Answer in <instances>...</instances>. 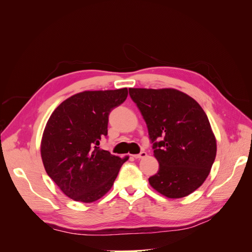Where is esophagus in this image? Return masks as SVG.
Returning a JSON list of instances; mask_svg holds the SVG:
<instances>
[{
	"label": "esophagus",
	"instance_id": "esophagus-1",
	"mask_svg": "<svg viewBox=\"0 0 252 252\" xmlns=\"http://www.w3.org/2000/svg\"><path fill=\"white\" fill-rule=\"evenodd\" d=\"M135 158H138V159H140V158H146L147 157V154L145 151H142V152H140L139 155H134L133 156Z\"/></svg>",
	"mask_w": 252,
	"mask_h": 252
}]
</instances>
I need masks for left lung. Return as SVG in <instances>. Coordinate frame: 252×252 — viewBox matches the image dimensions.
Returning a JSON list of instances; mask_svg holds the SVG:
<instances>
[{"instance_id": "1", "label": "left lung", "mask_w": 252, "mask_h": 252, "mask_svg": "<svg viewBox=\"0 0 252 252\" xmlns=\"http://www.w3.org/2000/svg\"><path fill=\"white\" fill-rule=\"evenodd\" d=\"M146 122L159 164L149 184L169 199L192 193L207 179L217 156L209 120L194 98L173 88H130Z\"/></svg>"}]
</instances>
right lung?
I'll use <instances>...</instances> for the list:
<instances>
[{"instance_id":"obj_1","label":"right lung","mask_w":252,"mask_h":252,"mask_svg":"<svg viewBox=\"0 0 252 252\" xmlns=\"http://www.w3.org/2000/svg\"><path fill=\"white\" fill-rule=\"evenodd\" d=\"M127 95V88L83 91L61 103L47 121L41 142L45 170L73 201L101 199L128 159L98 147L110 111Z\"/></svg>"}]
</instances>
